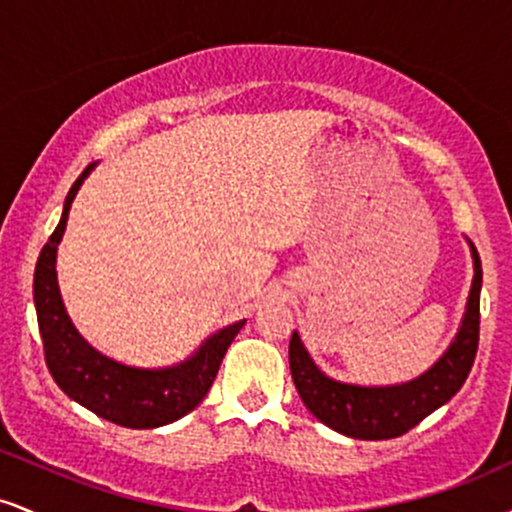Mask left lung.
Segmentation results:
<instances>
[{"mask_svg": "<svg viewBox=\"0 0 512 512\" xmlns=\"http://www.w3.org/2000/svg\"><path fill=\"white\" fill-rule=\"evenodd\" d=\"M474 281L469 291L467 313L455 342L428 373L392 387L344 385L320 373L308 356L301 337L293 332L289 363L293 383L310 414L344 436L361 440H387L407 433L460 392L474 366L479 349V293L481 260L472 245Z\"/></svg>", "mask_w": 512, "mask_h": 512, "instance_id": "left-lung-1", "label": "left lung"}]
</instances>
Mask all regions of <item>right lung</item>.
Here are the masks:
<instances>
[{
  "label": "right lung",
  "instance_id": "obj_1",
  "mask_svg": "<svg viewBox=\"0 0 512 512\" xmlns=\"http://www.w3.org/2000/svg\"><path fill=\"white\" fill-rule=\"evenodd\" d=\"M91 168L93 166H88L76 178L67 199H64L62 219L52 231L45 248L40 250L38 264H35L33 301L35 313H38V330L43 337L45 363H48L60 390L101 419L125 428H156L173 424V421L190 414L207 397L223 356L236 339L240 327L245 325V320L228 325L226 330L209 337L190 361L163 370L122 366V363L110 361V358L98 354L93 346H88L74 330L72 320L62 305L60 289H57L55 257L64 226H67L69 209H72L76 192H79L86 175L91 173Z\"/></svg>",
  "mask_w": 512,
  "mask_h": 512
}]
</instances>
